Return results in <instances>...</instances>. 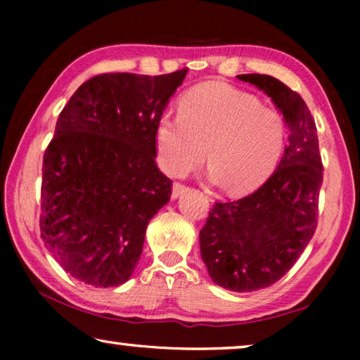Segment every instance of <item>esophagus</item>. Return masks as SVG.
Instances as JSON below:
<instances>
[{
  "mask_svg": "<svg viewBox=\"0 0 360 360\" xmlns=\"http://www.w3.org/2000/svg\"><path fill=\"white\" fill-rule=\"evenodd\" d=\"M186 192V186H182V184H179V182H174L173 184V192H172V198L173 200H176V198H179L182 193Z\"/></svg>",
  "mask_w": 360,
  "mask_h": 360,
  "instance_id": "34e87169",
  "label": "esophagus"
}]
</instances>
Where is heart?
I'll use <instances>...</instances> for the list:
<instances>
[{
    "label": "heart",
    "instance_id": "obj_1",
    "mask_svg": "<svg viewBox=\"0 0 360 360\" xmlns=\"http://www.w3.org/2000/svg\"><path fill=\"white\" fill-rule=\"evenodd\" d=\"M285 122L275 108L227 84L193 87L179 114L163 112L155 125L158 165L181 178L202 165L208 150V181L231 193L260 187L278 167L285 146Z\"/></svg>",
    "mask_w": 360,
    "mask_h": 360
}]
</instances>
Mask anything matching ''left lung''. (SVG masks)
Masks as SVG:
<instances>
[{"mask_svg":"<svg viewBox=\"0 0 360 360\" xmlns=\"http://www.w3.org/2000/svg\"><path fill=\"white\" fill-rule=\"evenodd\" d=\"M236 77L270 96L289 130L288 146L257 191L214 205L200 231V254L214 284L254 292L281 279L311 241L322 163L314 119L302 96L273 76Z\"/></svg>","mask_w":360,"mask_h":360,"instance_id":"obj_1","label":"left lung"}]
</instances>
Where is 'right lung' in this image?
<instances>
[{
  "mask_svg": "<svg viewBox=\"0 0 360 360\" xmlns=\"http://www.w3.org/2000/svg\"><path fill=\"white\" fill-rule=\"evenodd\" d=\"M186 75L95 76L60 112L42 160L39 227L79 281L115 288L135 271L148 224L172 195L155 165V125Z\"/></svg>",
  "mask_w": 360,
  "mask_h": 360,
  "instance_id": "add662e5",
  "label": "right lung"
}]
</instances>
